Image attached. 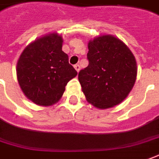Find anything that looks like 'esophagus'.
Segmentation results:
<instances>
[{
    "label": "esophagus",
    "instance_id": "esophagus-1",
    "mask_svg": "<svg viewBox=\"0 0 159 159\" xmlns=\"http://www.w3.org/2000/svg\"><path fill=\"white\" fill-rule=\"evenodd\" d=\"M74 68H75V70L77 71V72H79V70H80V65H79V64H75V65H74Z\"/></svg>",
    "mask_w": 159,
    "mask_h": 159
}]
</instances>
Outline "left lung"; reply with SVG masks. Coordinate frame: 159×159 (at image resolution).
Wrapping results in <instances>:
<instances>
[{"instance_id": "1", "label": "left lung", "mask_w": 159, "mask_h": 159, "mask_svg": "<svg viewBox=\"0 0 159 159\" xmlns=\"http://www.w3.org/2000/svg\"><path fill=\"white\" fill-rule=\"evenodd\" d=\"M89 65L78 74L89 103L107 109L125 100L136 82L137 62L121 40L106 34L89 41Z\"/></svg>"}]
</instances>
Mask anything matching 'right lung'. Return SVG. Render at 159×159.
<instances>
[{
  "instance_id": "add662e5",
  "label": "right lung",
  "mask_w": 159,
  "mask_h": 159,
  "mask_svg": "<svg viewBox=\"0 0 159 159\" xmlns=\"http://www.w3.org/2000/svg\"><path fill=\"white\" fill-rule=\"evenodd\" d=\"M61 47V35L47 34L27 46L17 61L20 89L38 105L48 106L58 102L69 81L77 75Z\"/></svg>"
}]
</instances>
